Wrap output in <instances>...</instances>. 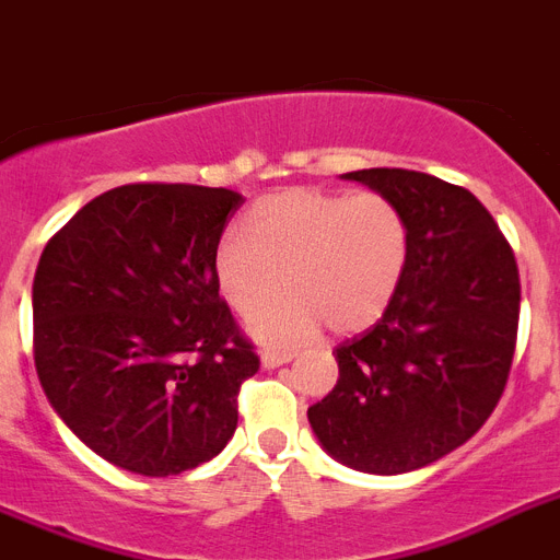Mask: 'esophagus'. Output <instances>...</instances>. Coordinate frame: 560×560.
Instances as JSON below:
<instances>
[{"label":"esophagus","mask_w":560,"mask_h":560,"mask_svg":"<svg viewBox=\"0 0 560 560\" xmlns=\"http://www.w3.org/2000/svg\"><path fill=\"white\" fill-rule=\"evenodd\" d=\"M293 361V352L290 350H267L261 352V368L272 370V368H281V364H290Z\"/></svg>","instance_id":"obj_1"}]
</instances>
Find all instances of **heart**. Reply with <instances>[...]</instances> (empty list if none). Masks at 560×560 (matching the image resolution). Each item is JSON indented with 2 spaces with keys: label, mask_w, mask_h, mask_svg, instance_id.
<instances>
[{
  "label": "heart",
  "mask_w": 560,
  "mask_h": 560,
  "mask_svg": "<svg viewBox=\"0 0 560 560\" xmlns=\"http://www.w3.org/2000/svg\"><path fill=\"white\" fill-rule=\"evenodd\" d=\"M410 261V222L382 192L316 187L267 196L250 210V236L230 230L215 247V279L238 316H253L283 281L294 299L258 314L250 332L265 345H295L322 324L368 330L387 313Z\"/></svg>",
  "instance_id": "heart-1"
}]
</instances>
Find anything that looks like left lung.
Instances as JSON below:
<instances>
[{"label": "left lung", "mask_w": 560, "mask_h": 560, "mask_svg": "<svg viewBox=\"0 0 560 560\" xmlns=\"http://www.w3.org/2000/svg\"><path fill=\"white\" fill-rule=\"evenodd\" d=\"M345 178L404 210L410 261L387 313L336 347L338 382L307 418L336 462L398 476L462 447L495 410L518 336V265L464 187L401 167Z\"/></svg>", "instance_id": "left-lung-1"}]
</instances>
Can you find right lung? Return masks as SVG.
<instances>
[{"label": "right lung", "mask_w": 560, "mask_h": 560, "mask_svg": "<svg viewBox=\"0 0 560 560\" xmlns=\"http://www.w3.org/2000/svg\"><path fill=\"white\" fill-rule=\"evenodd\" d=\"M228 187L121 185L88 201L33 276V361L50 407L116 467L167 478L238 424L258 355L219 295Z\"/></svg>", "instance_id": "right-lung-1"}]
</instances>
